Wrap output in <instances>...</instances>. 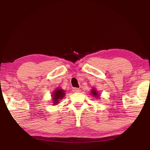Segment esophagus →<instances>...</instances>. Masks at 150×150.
I'll return each instance as SVG.
<instances>
[{
  "label": "esophagus",
  "instance_id": "obj_1",
  "mask_svg": "<svg viewBox=\"0 0 150 150\" xmlns=\"http://www.w3.org/2000/svg\"><path fill=\"white\" fill-rule=\"evenodd\" d=\"M72 91H73L74 93H79V92L81 91V90H80V89H79V88H74L72 89Z\"/></svg>",
  "mask_w": 150,
  "mask_h": 150
}]
</instances>
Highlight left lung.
<instances>
[{"label": "left lung", "instance_id": "left-lung-1", "mask_svg": "<svg viewBox=\"0 0 150 150\" xmlns=\"http://www.w3.org/2000/svg\"><path fill=\"white\" fill-rule=\"evenodd\" d=\"M91 94L93 95V96H94V97H96V98H99V94L98 93V92L96 91V90L94 88H93L92 89H91Z\"/></svg>", "mask_w": 150, "mask_h": 150}]
</instances>
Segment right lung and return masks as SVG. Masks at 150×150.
<instances>
[{
  "instance_id": "right-lung-1",
  "label": "right lung",
  "mask_w": 150,
  "mask_h": 150,
  "mask_svg": "<svg viewBox=\"0 0 150 150\" xmlns=\"http://www.w3.org/2000/svg\"><path fill=\"white\" fill-rule=\"evenodd\" d=\"M65 92L63 89H59V88H57L56 89L54 90V93H52V95L51 96H52V100H53V104L54 105H56L57 103H59V100L62 99L65 96Z\"/></svg>"
}]
</instances>
